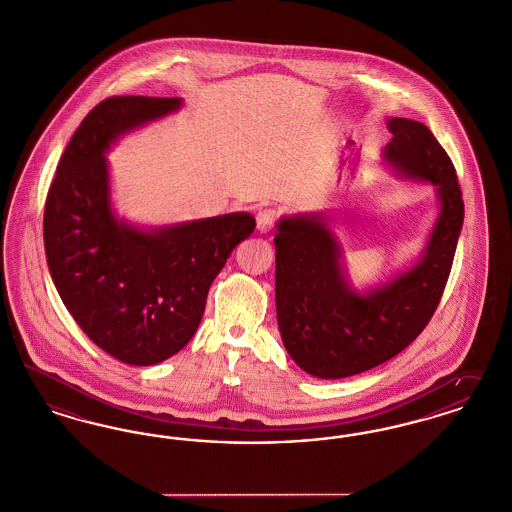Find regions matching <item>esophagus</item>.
Returning a JSON list of instances; mask_svg holds the SVG:
<instances>
[{
	"instance_id": "1",
	"label": "esophagus",
	"mask_w": 512,
	"mask_h": 512,
	"mask_svg": "<svg viewBox=\"0 0 512 512\" xmlns=\"http://www.w3.org/2000/svg\"><path fill=\"white\" fill-rule=\"evenodd\" d=\"M279 219V212L273 210V208H266V210H260L258 216H256V229L260 233H268L273 229V225L277 223Z\"/></svg>"
}]
</instances>
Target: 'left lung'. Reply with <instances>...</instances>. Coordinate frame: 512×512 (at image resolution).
<instances>
[{"mask_svg":"<svg viewBox=\"0 0 512 512\" xmlns=\"http://www.w3.org/2000/svg\"><path fill=\"white\" fill-rule=\"evenodd\" d=\"M383 165L395 175L435 187L439 214L410 268L356 291L343 248L323 212L277 221L275 306L283 345L310 376L341 379L372 370L406 349L428 325L449 279L464 202L457 173L430 129L391 117Z\"/></svg>","mask_w":512,"mask_h":512,"instance_id":"1","label":"left lung"}]
</instances>
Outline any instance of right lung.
Here are the masks:
<instances>
[{"label":"right lung","instance_id":"add662e5","mask_svg":"<svg viewBox=\"0 0 512 512\" xmlns=\"http://www.w3.org/2000/svg\"><path fill=\"white\" fill-rule=\"evenodd\" d=\"M181 106V98L148 96L100 102L67 144L46 198L57 293L100 349L133 366L160 364L189 343L212 281L256 227L248 212L150 229L113 212L109 148Z\"/></svg>","mask_w":512,"mask_h":512}]
</instances>
